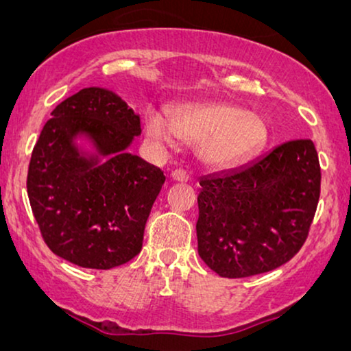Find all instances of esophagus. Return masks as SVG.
I'll use <instances>...</instances> for the list:
<instances>
[{"label":"esophagus","mask_w":351,"mask_h":351,"mask_svg":"<svg viewBox=\"0 0 351 351\" xmlns=\"http://www.w3.org/2000/svg\"><path fill=\"white\" fill-rule=\"evenodd\" d=\"M171 177H172V180H176V182H186L190 179L189 174H186V171H184V169H176L171 174Z\"/></svg>","instance_id":"34e87169"}]
</instances>
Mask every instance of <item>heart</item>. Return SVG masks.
Listing matches in <instances>:
<instances>
[{
    "label": "heart",
    "instance_id": "b5f03b06",
    "mask_svg": "<svg viewBox=\"0 0 351 351\" xmlns=\"http://www.w3.org/2000/svg\"><path fill=\"white\" fill-rule=\"evenodd\" d=\"M172 119L161 110L148 108L145 134L158 147L176 148L182 141L198 142L199 160L222 167L244 160L263 145L267 126L258 114L239 105L189 102L172 108Z\"/></svg>",
    "mask_w": 351,
    "mask_h": 351
}]
</instances>
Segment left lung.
I'll return each mask as SVG.
<instances>
[{
    "label": "left lung",
    "instance_id": "obj_1",
    "mask_svg": "<svg viewBox=\"0 0 351 351\" xmlns=\"http://www.w3.org/2000/svg\"><path fill=\"white\" fill-rule=\"evenodd\" d=\"M199 185V257L222 278L254 276L304 246L319 199L318 153L308 138L289 141Z\"/></svg>",
    "mask_w": 351,
    "mask_h": 351
}]
</instances>
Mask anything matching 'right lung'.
<instances>
[{
	"mask_svg": "<svg viewBox=\"0 0 351 351\" xmlns=\"http://www.w3.org/2000/svg\"><path fill=\"white\" fill-rule=\"evenodd\" d=\"M28 166L27 191L41 237L56 256L110 270L137 256L166 177L128 152L141 117L104 88H86L52 110ZM86 138L93 152L83 151Z\"/></svg>",
	"mask_w": 351,
	"mask_h": 351,
	"instance_id": "1",
	"label": "right lung"
}]
</instances>
